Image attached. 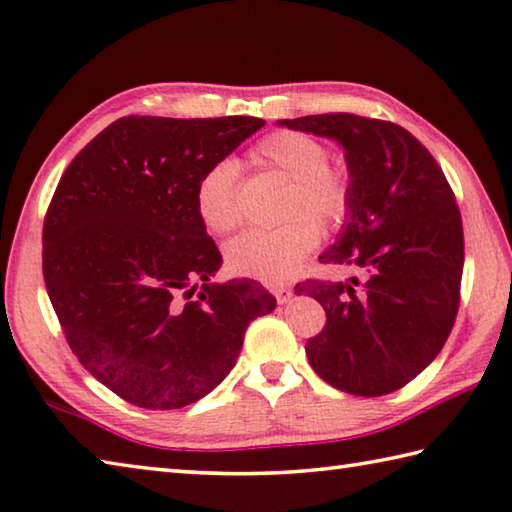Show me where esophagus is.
<instances>
[{
    "label": "esophagus",
    "mask_w": 512,
    "mask_h": 512,
    "mask_svg": "<svg viewBox=\"0 0 512 512\" xmlns=\"http://www.w3.org/2000/svg\"><path fill=\"white\" fill-rule=\"evenodd\" d=\"M271 293L275 295V300L280 302V304H286L288 300H291V295H293L291 286H286V284H275V286H271Z\"/></svg>",
    "instance_id": "obj_1"
}]
</instances>
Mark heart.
Returning a JSON list of instances; mask_svg holds the SVG:
<instances>
[{"mask_svg": "<svg viewBox=\"0 0 512 512\" xmlns=\"http://www.w3.org/2000/svg\"><path fill=\"white\" fill-rule=\"evenodd\" d=\"M248 159L259 170L288 179L273 230H248L226 248V264L235 275L282 282L311 253L320 230H336L351 210V176L345 165L329 161V147L311 134L280 129L253 145ZM201 224L226 235L239 224V179L232 161L212 163L194 188Z\"/></svg>", "mask_w": 512, "mask_h": 512, "instance_id": "b5f03b06", "label": "heart"}]
</instances>
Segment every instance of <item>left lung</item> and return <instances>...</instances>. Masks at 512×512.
<instances>
[{
    "mask_svg": "<svg viewBox=\"0 0 512 512\" xmlns=\"http://www.w3.org/2000/svg\"><path fill=\"white\" fill-rule=\"evenodd\" d=\"M280 123L336 138L351 176L342 235L320 262L356 275L297 284L327 313L306 356L342 392H396L439 356L457 318L463 226L454 192L427 147L389 120L340 111Z\"/></svg>",
    "mask_w": 512,
    "mask_h": 512,
    "instance_id": "1",
    "label": "left lung"
}]
</instances>
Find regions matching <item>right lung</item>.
I'll return each instance as SVG.
<instances>
[{"label": "right lung", "mask_w": 512, "mask_h": 512, "mask_svg": "<svg viewBox=\"0 0 512 512\" xmlns=\"http://www.w3.org/2000/svg\"><path fill=\"white\" fill-rule=\"evenodd\" d=\"M262 118H118L69 163L42 230V273L80 365L123 401L179 410L235 367L275 309L253 280L212 284L221 253L194 208L212 163ZM192 281H203L197 298Z\"/></svg>", "instance_id": "1"}]
</instances>
